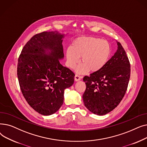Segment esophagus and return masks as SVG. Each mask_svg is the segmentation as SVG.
Segmentation results:
<instances>
[{
  "instance_id": "obj_1",
  "label": "esophagus",
  "mask_w": 147,
  "mask_h": 147,
  "mask_svg": "<svg viewBox=\"0 0 147 147\" xmlns=\"http://www.w3.org/2000/svg\"><path fill=\"white\" fill-rule=\"evenodd\" d=\"M81 79H82V77L79 76L78 74H76L75 75V76H74V80H75V81H79V80H81Z\"/></svg>"
}]
</instances>
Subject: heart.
Listing matches in <instances>:
<instances>
[{"mask_svg":"<svg viewBox=\"0 0 147 147\" xmlns=\"http://www.w3.org/2000/svg\"><path fill=\"white\" fill-rule=\"evenodd\" d=\"M111 53L109 42L99 38L93 37H81L76 38L71 48L66 50L67 65L70 68H74L80 61L82 64L76 68L79 74L88 71L98 72L105 65Z\"/></svg>","mask_w":147,"mask_h":147,"instance_id":"obj_1","label":"heart"}]
</instances>
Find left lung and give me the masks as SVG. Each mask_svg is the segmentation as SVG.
I'll list each match as a JSON object with an SVG mask.
<instances>
[{"instance_id":"1","label":"left lung","mask_w":147,"mask_h":147,"mask_svg":"<svg viewBox=\"0 0 147 147\" xmlns=\"http://www.w3.org/2000/svg\"><path fill=\"white\" fill-rule=\"evenodd\" d=\"M117 50L101 70L84 76L86 88L83 95L84 105L92 113L103 115L116 107L127 90L130 65L119 42Z\"/></svg>"}]
</instances>
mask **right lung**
<instances>
[{
	"instance_id": "obj_1",
	"label": "right lung",
	"mask_w": 147,
	"mask_h": 147,
	"mask_svg": "<svg viewBox=\"0 0 147 147\" xmlns=\"http://www.w3.org/2000/svg\"><path fill=\"white\" fill-rule=\"evenodd\" d=\"M64 34L44 32L30 38L18 58L17 76L22 94L31 107L40 114L56 113L64 102L66 88L75 74L62 65Z\"/></svg>"
}]
</instances>
